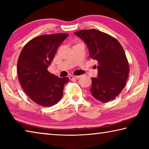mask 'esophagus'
<instances>
[{"label":"esophagus","instance_id":"obj_1","mask_svg":"<svg viewBox=\"0 0 149 149\" xmlns=\"http://www.w3.org/2000/svg\"><path fill=\"white\" fill-rule=\"evenodd\" d=\"M80 76L79 75H70V76L69 77L70 79H78V78H79Z\"/></svg>","mask_w":149,"mask_h":149}]
</instances>
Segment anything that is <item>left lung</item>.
<instances>
[{
    "label": "left lung",
    "instance_id": "8db88e82",
    "mask_svg": "<svg viewBox=\"0 0 149 149\" xmlns=\"http://www.w3.org/2000/svg\"><path fill=\"white\" fill-rule=\"evenodd\" d=\"M75 34L87 44L90 57L98 61V77L91 78L93 97L103 102L114 99L125 87L130 72L122 45L114 37L95 29Z\"/></svg>",
    "mask_w": 149,
    "mask_h": 149
}]
</instances>
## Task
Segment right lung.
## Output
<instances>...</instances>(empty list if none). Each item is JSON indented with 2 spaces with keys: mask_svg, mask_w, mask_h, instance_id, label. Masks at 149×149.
I'll list each match as a JSON object with an SVG mask.
<instances>
[{
  "mask_svg": "<svg viewBox=\"0 0 149 149\" xmlns=\"http://www.w3.org/2000/svg\"><path fill=\"white\" fill-rule=\"evenodd\" d=\"M67 33L43 35L27 42L17 60L19 81L30 99L42 107L56 104L62 99L68 77L60 78L48 71L58 48Z\"/></svg>",
  "mask_w": 149,
  "mask_h": 149,
  "instance_id": "obj_1",
  "label": "right lung"
}]
</instances>
